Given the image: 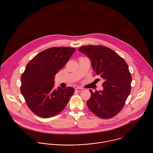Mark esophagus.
I'll return each instance as SVG.
<instances>
[{
    "mask_svg": "<svg viewBox=\"0 0 153 153\" xmlns=\"http://www.w3.org/2000/svg\"><path fill=\"white\" fill-rule=\"evenodd\" d=\"M75 90L78 92H81V91H82L83 89L81 87H76L75 88Z\"/></svg>",
    "mask_w": 153,
    "mask_h": 153,
    "instance_id": "34e87169",
    "label": "esophagus"
}]
</instances>
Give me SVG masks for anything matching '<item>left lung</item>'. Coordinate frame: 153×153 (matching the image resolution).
<instances>
[{
    "instance_id": "1",
    "label": "left lung",
    "mask_w": 153,
    "mask_h": 153,
    "mask_svg": "<svg viewBox=\"0 0 153 153\" xmlns=\"http://www.w3.org/2000/svg\"><path fill=\"white\" fill-rule=\"evenodd\" d=\"M78 51L90 59L95 74L104 79L102 91L93 92L89 89L88 107L100 118L114 117L130 94L132 78L128 66L115 51L104 46H82Z\"/></svg>"
}]
</instances>
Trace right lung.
Returning a JSON list of instances; mask_svg holds the SVG:
<instances>
[{"label": "right lung", "instance_id": "obj_1", "mask_svg": "<svg viewBox=\"0 0 153 153\" xmlns=\"http://www.w3.org/2000/svg\"><path fill=\"white\" fill-rule=\"evenodd\" d=\"M75 49L53 47L37 54L26 66L21 77V91L33 113L50 118L65 107L74 88H54L55 76L69 61Z\"/></svg>", "mask_w": 153, "mask_h": 153}]
</instances>
